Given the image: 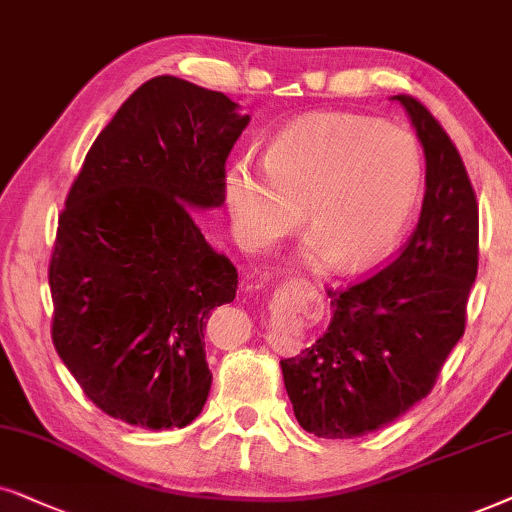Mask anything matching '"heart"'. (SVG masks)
Listing matches in <instances>:
<instances>
[{
	"label": "heart",
	"mask_w": 512,
	"mask_h": 512,
	"mask_svg": "<svg viewBox=\"0 0 512 512\" xmlns=\"http://www.w3.org/2000/svg\"><path fill=\"white\" fill-rule=\"evenodd\" d=\"M264 170L236 161L224 201L236 234L267 248L304 222L302 260L351 271L377 260L403 234L424 182L419 142L403 128L353 114H313L269 142Z\"/></svg>",
	"instance_id": "obj_1"
}]
</instances>
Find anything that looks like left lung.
I'll list each match as a JSON object with an SVG mask.
<instances>
[{
    "mask_svg": "<svg viewBox=\"0 0 512 512\" xmlns=\"http://www.w3.org/2000/svg\"><path fill=\"white\" fill-rule=\"evenodd\" d=\"M393 100L410 114L426 156L417 229L388 267L351 288L327 290V330L281 360L299 426L327 440L379 431L431 393L466 330L478 276V201L461 154L417 98Z\"/></svg>",
    "mask_w": 512,
    "mask_h": 512,
    "instance_id": "8db88e82",
    "label": "left lung"
}]
</instances>
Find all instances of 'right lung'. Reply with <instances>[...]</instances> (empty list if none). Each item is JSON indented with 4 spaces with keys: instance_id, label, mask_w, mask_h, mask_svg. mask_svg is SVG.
Listing matches in <instances>:
<instances>
[{
    "instance_id": "add662e5",
    "label": "right lung",
    "mask_w": 512,
    "mask_h": 512,
    "mask_svg": "<svg viewBox=\"0 0 512 512\" xmlns=\"http://www.w3.org/2000/svg\"><path fill=\"white\" fill-rule=\"evenodd\" d=\"M224 93L142 84L88 149L51 252V337L109 417L166 431L199 417L213 374L203 330L238 274L192 208L224 203V163L248 126Z\"/></svg>"
}]
</instances>
